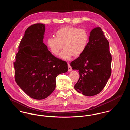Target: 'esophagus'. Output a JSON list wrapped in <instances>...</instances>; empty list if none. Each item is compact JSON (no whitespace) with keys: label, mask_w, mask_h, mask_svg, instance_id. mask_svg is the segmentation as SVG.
Masks as SVG:
<instances>
[{"label":"esophagus","mask_w":130,"mask_h":130,"mask_svg":"<svg viewBox=\"0 0 130 130\" xmlns=\"http://www.w3.org/2000/svg\"><path fill=\"white\" fill-rule=\"evenodd\" d=\"M68 71H70L72 70V67H71V66L69 63H68Z\"/></svg>","instance_id":"obj_1"}]
</instances>
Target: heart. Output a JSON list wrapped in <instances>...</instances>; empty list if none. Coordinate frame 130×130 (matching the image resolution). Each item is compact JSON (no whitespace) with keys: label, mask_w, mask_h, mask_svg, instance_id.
Returning a JSON list of instances; mask_svg holds the SVG:
<instances>
[{"label":"heart","mask_w":130,"mask_h":130,"mask_svg":"<svg viewBox=\"0 0 130 130\" xmlns=\"http://www.w3.org/2000/svg\"><path fill=\"white\" fill-rule=\"evenodd\" d=\"M56 38H49L46 44L51 53L58 55L64 47V49L60 54L61 59L68 60L73 55H81L88 44L89 36L83 29L66 26L59 29L56 32Z\"/></svg>","instance_id":"1"}]
</instances>
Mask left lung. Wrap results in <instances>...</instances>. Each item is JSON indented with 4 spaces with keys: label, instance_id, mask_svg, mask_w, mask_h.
<instances>
[{
    "label": "left lung",
    "instance_id": "obj_1",
    "mask_svg": "<svg viewBox=\"0 0 130 130\" xmlns=\"http://www.w3.org/2000/svg\"><path fill=\"white\" fill-rule=\"evenodd\" d=\"M89 34L86 49L70 66L80 74L74 88L79 93L90 97L100 92L110 78L112 55L109 42L100 27L92 29Z\"/></svg>",
    "mask_w": 130,
    "mask_h": 130
}]
</instances>
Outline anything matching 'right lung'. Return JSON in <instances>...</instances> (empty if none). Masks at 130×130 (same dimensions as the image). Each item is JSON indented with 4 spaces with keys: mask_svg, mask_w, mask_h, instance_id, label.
Wrapping results in <instances>:
<instances>
[{
    "mask_svg": "<svg viewBox=\"0 0 130 130\" xmlns=\"http://www.w3.org/2000/svg\"><path fill=\"white\" fill-rule=\"evenodd\" d=\"M45 26L35 24L26 30L14 62L17 84L29 97L38 100L54 91L59 74L67 71V63L55 57L43 39Z\"/></svg>",
    "mask_w": 130,
    "mask_h": 130,
    "instance_id": "obj_1",
    "label": "right lung"
}]
</instances>
